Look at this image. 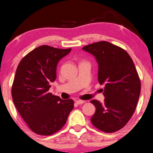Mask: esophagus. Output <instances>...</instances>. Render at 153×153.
I'll list each match as a JSON object with an SVG mask.
<instances>
[{"label":"esophagus","instance_id":"1","mask_svg":"<svg viewBox=\"0 0 153 153\" xmlns=\"http://www.w3.org/2000/svg\"><path fill=\"white\" fill-rule=\"evenodd\" d=\"M75 103H76L77 104H78V105H81V104L85 103V101H82V100H77V101H75Z\"/></svg>","mask_w":153,"mask_h":153}]
</instances>
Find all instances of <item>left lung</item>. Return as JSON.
I'll return each mask as SVG.
<instances>
[{"label": "left lung", "mask_w": 153, "mask_h": 153, "mask_svg": "<svg viewBox=\"0 0 153 153\" xmlns=\"http://www.w3.org/2000/svg\"><path fill=\"white\" fill-rule=\"evenodd\" d=\"M82 49L95 58L98 82L105 85L104 102L90 101L96 108L91 122L104 132H116L132 116L141 92V81L133 61L124 49L107 41L94 43Z\"/></svg>", "instance_id": "8db88e82"}]
</instances>
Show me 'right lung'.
Segmentation results:
<instances>
[{
    "label": "right lung",
    "mask_w": 153,
    "mask_h": 153,
    "mask_svg": "<svg viewBox=\"0 0 153 153\" xmlns=\"http://www.w3.org/2000/svg\"><path fill=\"white\" fill-rule=\"evenodd\" d=\"M70 51L41 46L27 54L17 68L12 100L31 130L38 135L60 130L74 107L73 100H62L49 92L50 83L56 79L58 62Z\"/></svg>",
    "instance_id": "obj_1"
}]
</instances>
